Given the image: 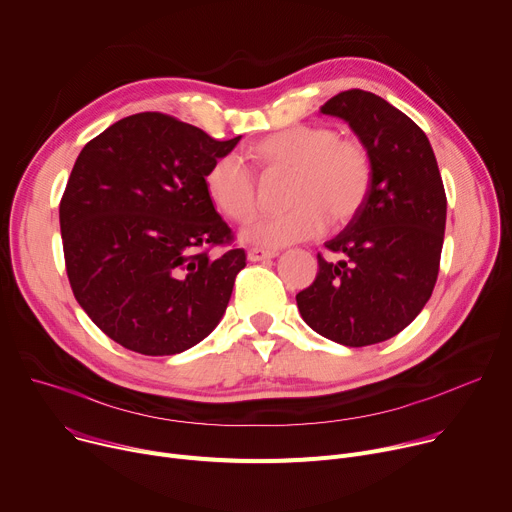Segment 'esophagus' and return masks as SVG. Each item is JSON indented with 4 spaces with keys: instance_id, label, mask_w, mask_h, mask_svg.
<instances>
[{
    "instance_id": "obj_1",
    "label": "esophagus",
    "mask_w": 512,
    "mask_h": 512,
    "mask_svg": "<svg viewBox=\"0 0 512 512\" xmlns=\"http://www.w3.org/2000/svg\"><path fill=\"white\" fill-rule=\"evenodd\" d=\"M247 257H249V261H265V259L278 257V251H274V249H263V247H253V249H249Z\"/></svg>"
}]
</instances>
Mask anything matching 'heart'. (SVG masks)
Returning <instances> with one entry per match:
<instances>
[{"label":"heart","instance_id":"heart-1","mask_svg":"<svg viewBox=\"0 0 512 512\" xmlns=\"http://www.w3.org/2000/svg\"><path fill=\"white\" fill-rule=\"evenodd\" d=\"M255 158L269 173H292L286 203L290 210L261 216L241 232L245 243L278 249L321 236L329 218L350 222L364 206L372 185V162L366 146L354 138H337L323 125H294L267 135L255 146ZM206 191L214 208L234 222L257 210V177L247 160L228 152L212 162Z\"/></svg>","mask_w":512,"mask_h":512}]
</instances>
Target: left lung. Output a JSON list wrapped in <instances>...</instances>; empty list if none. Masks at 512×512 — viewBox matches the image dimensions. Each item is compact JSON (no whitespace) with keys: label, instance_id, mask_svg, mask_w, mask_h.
Here are the masks:
<instances>
[{"label":"left lung","instance_id":"8db88e82","mask_svg":"<svg viewBox=\"0 0 512 512\" xmlns=\"http://www.w3.org/2000/svg\"><path fill=\"white\" fill-rule=\"evenodd\" d=\"M321 113L344 119L366 146L372 185L362 210L325 243L344 259L319 255V274L296 304L313 331L362 348L403 331L432 296L447 195L426 133L385 98L346 90Z\"/></svg>","mask_w":512,"mask_h":512}]
</instances>
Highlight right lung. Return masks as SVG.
Wrapping results in <instances>:
<instances>
[{"label":"right lung","mask_w":512,"mask_h":512,"mask_svg":"<svg viewBox=\"0 0 512 512\" xmlns=\"http://www.w3.org/2000/svg\"><path fill=\"white\" fill-rule=\"evenodd\" d=\"M238 140L138 113L80 152L59 203L65 269L86 315L123 348L181 354L220 323L247 255H210L232 232L203 181Z\"/></svg>","instance_id":"1"}]
</instances>
